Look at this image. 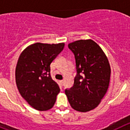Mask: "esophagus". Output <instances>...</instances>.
I'll return each mask as SVG.
<instances>
[{"mask_svg": "<svg viewBox=\"0 0 130 130\" xmlns=\"http://www.w3.org/2000/svg\"><path fill=\"white\" fill-rule=\"evenodd\" d=\"M60 83H61V85H64V80H61V81H60Z\"/></svg>", "mask_w": 130, "mask_h": 130, "instance_id": "obj_1", "label": "esophagus"}]
</instances>
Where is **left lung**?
I'll return each instance as SVG.
<instances>
[{
    "label": "left lung",
    "mask_w": 130,
    "mask_h": 130,
    "mask_svg": "<svg viewBox=\"0 0 130 130\" xmlns=\"http://www.w3.org/2000/svg\"><path fill=\"white\" fill-rule=\"evenodd\" d=\"M75 56L77 75L73 86L65 90L73 109L87 112L100 103L109 87L111 68L102 48L92 40L68 44Z\"/></svg>",
    "instance_id": "1"
}]
</instances>
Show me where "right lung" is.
Segmentation results:
<instances>
[{
    "mask_svg": "<svg viewBox=\"0 0 130 130\" xmlns=\"http://www.w3.org/2000/svg\"><path fill=\"white\" fill-rule=\"evenodd\" d=\"M64 47V43H36L19 56L15 68L16 85L21 96L35 109L49 110L56 102L60 88L51 78L50 64Z\"/></svg>",
    "mask_w": 130,
    "mask_h": 130,
    "instance_id": "add662e5",
    "label": "right lung"
}]
</instances>
